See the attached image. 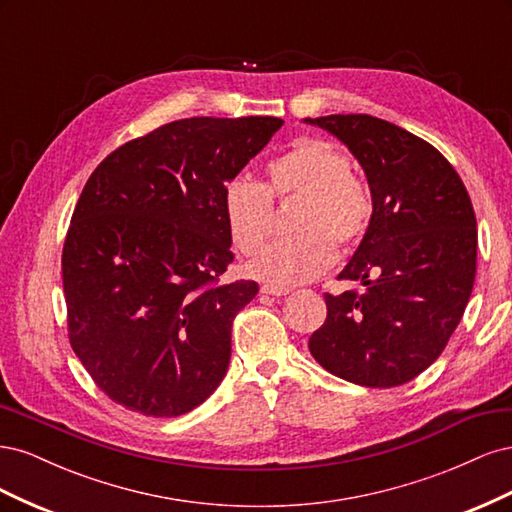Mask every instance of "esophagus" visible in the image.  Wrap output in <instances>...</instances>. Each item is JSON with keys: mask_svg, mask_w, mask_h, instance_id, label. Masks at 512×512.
<instances>
[{"mask_svg": "<svg viewBox=\"0 0 512 512\" xmlns=\"http://www.w3.org/2000/svg\"><path fill=\"white\" fill-rule=\"evenodd\" d=\"M262 294H271V297H286V294L290 292V288H284V286H273V284H265L260 288Z\"/></svg>", "mask_w": 512, "mask_h": 512, "instance_id": "obj_1", "label": "esophagus"}]
</instances>
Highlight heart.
I'll return each instance as SVG.
<instances>
[{"label": "heart", "mask_w": 512, "mask_h": 512, "mask_svg": "<svg viewBox=\"0 0 512 512\" xmlns=\"http://www.w3.org/2000/svg\"><path fill=\"white\" fill-rule=\"evenodd\" d=\"M273 198L299 196L294 215L297 237L275 241L262 252L250 273L273 286L314 280L337 258V245L359 241L374 213V200L363 181L350 175V160L318 138H299L267 166V185L235 177L222 192L228 235L243 254H256L273 228Z\"/></svg>", "instance_id": "heart-1"}]
</instances>
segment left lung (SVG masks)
<instances>
[{
  "label": "left lung",
  "mask_w": 512,
  "mask_h": 512,
  "mask_svg": "<svg viewBox=\"0 0 512 512\" xmlns=\"http://www.w3.org/2000/svg\"><path fill=\"white\" fill-rule=\"evenodd\" d=\"M361 164L374 213L339 280L363 292L324 294L327 320L309 352L348 382L391 389L446 348L476 275V218L466 185L423 138L371 115L303 119Z\"/></svg>",
  "instance_id": "left-lung-1"
}]
</instances>
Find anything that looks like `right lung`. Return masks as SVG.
Returning a JSON list of instances; mask_svg holds the SVG:
<instances>
[{"mask_svg": "<svg viewBox=\"0 0 512 512\" xmlns=\"http://www.w3.org/2000/svg\"><path fill=\"white\" fill-rule=\"evenodd\" d=\"M282 126L277 117L181 119L91 173L61 273L72 350L115 404L173 418L224 380L232 320L258 284H220L235 258L222 192Z\"/></svg>", "mask_w": 512, "mask_h": 512, "instance_id": "right-lung-1", "label": "right lung"}]
</instances>
